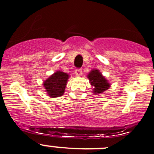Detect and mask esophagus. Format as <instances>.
<instances>
[{
	"instance_id": "1",
	"label": "esophagus",
	"mask_w": 154,
	"mask_h": 154,
	"mask_svg": "<svg viewBox=\"0 0 154 154\" xmlns=\"http://www.w3.org/2000/svg\"><path fill=\"white\" fill-rule=\"evenodd\" d=\"M75 74L77 77H80V76L82 75V74H83V72H82V69H80V68H77V69H76Z\"/></svg>"
}]
</instances>
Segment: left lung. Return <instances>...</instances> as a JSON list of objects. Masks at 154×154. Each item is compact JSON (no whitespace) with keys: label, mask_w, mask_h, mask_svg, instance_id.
<instances>
[{"label":"left lung","mask_w":154,"mask_h":154,"mask_svg":"<svg viewBox=\"0 0 154 154\" xmlns=\"http://www.w3.org/2000/svg\"><path fill=\"white\" fill-rule=\"evenodd\" d=\"M88 78L91 86H93L94 94H98L103 92L110 87V84L106 78L102 75L101 73L97 69L91 70L88 74Z\"/></svg>","instance_id":"left-lung-1"}]
</instances>
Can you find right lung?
Segmentation results:
<instances>
[{
    "label": "right lung",
    "mask_w": 154,
    "mask_h": 154,
    "mask_svg": "<svg viewBox=\"0 0 154 154\" xmlns=\"http://www.w3.org/2000/svg\"><path fill=\"white\" fill-rule=\"evenodd\" d=\"M69 75L61 71H56L45 80V88L48 94L51 97H57L62 96L65 92V88L67 85Z\"/></svg>",
    "instance_id": "obj_1"
}]
</instances>
